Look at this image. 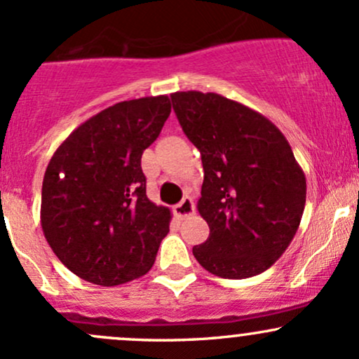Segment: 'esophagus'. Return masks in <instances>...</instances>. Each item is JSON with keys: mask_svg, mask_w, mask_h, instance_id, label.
I'll list each match as a JSON object with an SVG mask.
<instances>
[{"mask_svg": "<svg viewBox=\"0 0 359 359\" xmlns=\"http://www.w3.org/2000/svg\"><path fill=\"white\" fill-rule=\"evenodd\" d=\"M173 212H175L177 218H187V216L194 215V201L191 198H184L179 204L173 206Z\"/></svg>", "mask_w": 359, "mask_h": 359, "instance_id": "1", "label": "esophagus"}]
</instances>
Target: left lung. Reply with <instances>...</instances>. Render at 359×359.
Masks as SVG:
<instances>
[{
    "mask_svg": "<svg viewBox=\"0 0 359 359\" xmlns=\"http://www.w3.org/2000/svg\"><path fill=\"white\" fill-rule=\"evenodd\" d=\"M172 104L204 168L198 211L210 237L192 254L224 279L264 273L305 210L306 179L288 140L261 112L218 93L175 92Z\"/></svg>",
    "mask_w": 359,
    "mask_h": 359,
    "instance_id": "obj_1",
    "label": "left lung"
}]
</instances>
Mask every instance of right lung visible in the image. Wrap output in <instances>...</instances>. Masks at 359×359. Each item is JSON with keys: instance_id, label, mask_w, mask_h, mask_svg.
<instances>
[{"instance_id": "obj_1", "label": "right lung", "mask_w": 359, "mask_h": 359, "mask_svg": "<svg viewBox=\"0 0 359 359\" xmlns=\"http://www.w3.org/2000/svg\"><path fill=\"white\" fill-rule=\"evenodd\" d=\"M167 95L124 100L78 126L42 180L41 224L78 278L117 286L147 274L172 212L147 196L141 155L170 116Z\"/></svg>"}]
</instances>
